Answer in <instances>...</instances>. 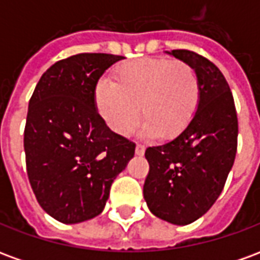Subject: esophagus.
Masks as SVG:
<instances>
[{"label": "esophagus", "mask_w": 260, "mask_h": 260, "mask_svg": "<svg viewBox=\"0 0 260 260\" xmlns=\"http://www.w3.org/2000/svg\"><path fill=\"white\" fill-rule=\"evenodd\" d=\"M145 150H146V147L143 146V145H136L135 153L138 156H143V154H145Z\"/></svg>", "instance_id": "1"}]
</instances>
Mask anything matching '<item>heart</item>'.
<instances>
[{
  "label": "heart",
  "mask_w": 260,
  "mask_h": 260,
  "mask_svg": "<svg viewBox=\"0 0 260 260\" xmlns=\"http://www.w3.org/2000/svg\"><path fill=\"white\" fill-rule=\"evenodd\" d=\"M201 85L193 67L185 61L141 58L115 69L114 82L102 79L94 89V104L110 129L128 135L139 119L143 134L171 141L191 124L199 106Z\"/></svg>",
  "instance_id": "heart-1"
}]
</instances>
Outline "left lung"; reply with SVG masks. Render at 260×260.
Instances as JSON below:
<instances>
[{"mask_svg": "<svg viewBox=\"0 0 260 260\" xmlns=\"http://www.w3.org/2000/svg\"><path fill=\"white\" fill-rule=\"evenodd\" d=\"M169 54L193 67L201 99L181 135L146 149L143 196L154 216L186 225L202 217L223 191L237 153L238 119L229 83L212 61L189 50Z\"/></svg>", "mask_w": 260, "mask_h": 260, "instance_id": "1", "label": "left lung"}]
</instances>
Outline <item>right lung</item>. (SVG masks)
I'll use <instances>...</instances> for the list:
<instances>
[{
    "label": "right lung",
    "mask_w": 260,
    "mask_h": 260,
    "mask_svg": "<svg viewBox=\"0 0 260 260\" xmlns=\"http://www.w3.org/2000/svg\"><path fill=\"white\" fill-rule=\"evenodd\" d=\"M121 55L83 53L43 74L29 102L23 147L31 189L44 212L65 224L96 217L135 143L108 128L94 89Z\"/></svg>",
    "instance_id": "add662e5"
}]
</instances>
